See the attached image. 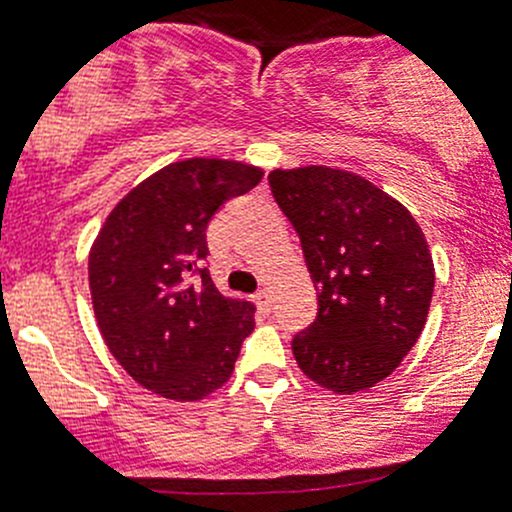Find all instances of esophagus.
<instances>
[{
    "label": "esophagus",
    "mask_w": 512,
    "mask_h": 512,
    "mask_svg": "<svg viewBox=\"0 0 512 512\" xmlns=\"http://www.w3.org/2000/svg\"><path fill=\"white\" fill-rule=\"evenodd\" d=\"M255 300H257V305H260L262 313H270V310H272V298H270V293H267V290H260V293L255 295Z\"/></svg>",
    "instance_id": "obj_1"
}]
</instances>
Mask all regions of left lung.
Returning a JSON list of instances; mask_svg holds the SVG:
<instances>
[{"mask_svg": "<svg viewBox=\"0 0 512 512\" xmlns=\"http://www.w3.org/2000/svg\"><path fill=\"white\" fill-rule=\"evenodd\" d=\"M293 222L318 315L293 338L300 371L333 394L384 381L427 323L434 262L409 209L364 176L331 166L270 171Z\"/></svg>", "mask_w": 512, "mask_h": 512, "instance_id": "8db88e82", "label": "left lung"}]
</instances>
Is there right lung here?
<instances>
[{"instance_id": "right-lung-1", "label": "right lung", "mask_w": 512, "mask_h": 512, "mask_svg": "<svg viewBox=\"0 0 512 512\" xmlns=\"http://www.w3.org/2000/svg\"><path fill=\"white\" fill-rule=\"evenodd\" d=\"M262 174L242 161H174L133 186L100 227L88 257L95 321L143 389L199 401L232 376L255 305L214 288L207 224Z\"/></svg>"}]
</instances>
